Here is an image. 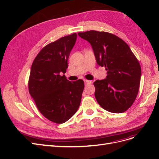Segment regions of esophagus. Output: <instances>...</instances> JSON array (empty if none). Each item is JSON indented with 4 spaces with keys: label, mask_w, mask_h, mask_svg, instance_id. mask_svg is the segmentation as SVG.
<instances>
[{
    "label": "esophagus",
    "mask_w": 159,
    "mask_h": 159,
    "mask_svg": "<svg viewBox=\"0 0 159 159\" xmlns=\"http://www.w3.org/2000/svg\"><path fill=\"white\" fill-rule=\"evenodd\" d=\"M84 82H85V85H88V84H91V83H92V81H89V80H84Z\"/></svg>",
    "instance_id": "obj_1"
}]
</instances>
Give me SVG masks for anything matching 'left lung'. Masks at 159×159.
<instances>
[{
    "label": "left lung",
    "mask_w": 159,
    "mask_h": 159,
    "mask_svg": "<svg viewBox=\"0 0 159 159\" xmlns=\"http://www.w3.org/2000/svg\"><path fill=\"white\" fill-rule=\"evenodd\" d=\"M78 34L90 43L98 64L107 71L106 78L93 83L98 103L109 112H125L139 89L141 68L137 57L127 44L113 34L90 30Z\"/></svg>",
    "instance_id": "8db88e82"
}]
</instances>
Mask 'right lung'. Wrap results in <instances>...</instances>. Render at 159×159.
Listing matches in <instances>:
<instances>
[{
  "label": "right lung",
  "mask_w": 159,
  "mask_h": 159,
  "mask_svg": "<svg viewBox=\"0 0 159 159\" xmlns=\"http://www.w3.org/2000/svg\"><path fill=\"white\" fill-rule=\"evenodd\" d=\"M77 34L62 37L46 45L35 57L31 67L28 90L40 112L50 121L64 123L78 111L84 89L82 80L66 79L70 52Z\"/></svg>",
  "instance_id": "obj_1"
}]
</instances>
